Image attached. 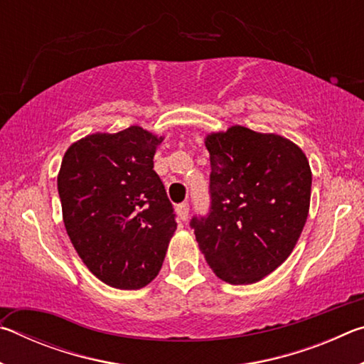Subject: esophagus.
Returning <instances> with one entry per match:
<instances>
[{
    "mask_svg": "<svg viewBox=\"0 0 364 364\" xmlns=\"http://www.w3.org/2000/svg\"><path fill=\"white\" fill-rule=\"evenodd\" d=\"M176 215H178V218H180L181 221H186L188 220V215H189V205L188 204H180V205H176Z\"/></svg>",
    "mask_w": 364,
    "mask_h": 364,
    "instance_id": "esophagus-1",
    "label": "esophagus"
}]
</instances>
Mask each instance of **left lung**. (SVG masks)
Segmentation results:
<instances>
[{
	"instance_id": "obj_1",
	"label": "left lung",
	"mask_w": 364,
	"mask_h": 364,
	"mask_svg": "<svg viewBox=\"0 0 364 364\" xmlns=\"http://www.w3.org/2000/svg\"><path fill=\"white\" fill-rule=\"evenodd\" d=\"M210 213L193 218L196 241L213 273L254 284L292 254L310 210L311 168L300 147L241 125L205 136Z\"/></svg>"
}]
</instances>
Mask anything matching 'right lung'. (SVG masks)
I'll list each match as a JSON object with an SVG mask.
<instances>
[{
	"mask_svg": "<svg viewBox=\"0 0 364 364\" xmlns=\"http://www.w3.org/2000/svg\"><path fill=\"white\" fill-rule=\"evenodd\" d=\"M162 139L138 125L93 133L75 141L60 164L65 231L88 269L110 287L149 284L176 230L173 205L154 171Z\"/></svg>",
	"mask_w": 364,
	"mask_h": 364,
	"instance_id": "add662e5",
	"label": "right lung"
}]
</instances>
